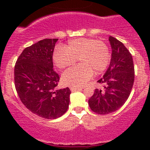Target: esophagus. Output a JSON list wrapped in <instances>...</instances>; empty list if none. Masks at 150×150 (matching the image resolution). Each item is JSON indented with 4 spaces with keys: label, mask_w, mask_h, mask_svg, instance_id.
Returning <instances> with one entry per match:
<instances>
[{
    "label": "esophagus",
    "mask_w": 150,
    "mask_h": 150,
    "mask_svg": "<svg viewBox=\"0 0 150 150\" xmlns=\"http://www.w3.org/2000/svg\"><path fill=\"white\" fill-rule=\"evenodd\" d=\"M82 89V88H78V87H70V91L72 92L74 91H80Z\"/></svg>",
    "instance_id": "1"
}]
</instances>
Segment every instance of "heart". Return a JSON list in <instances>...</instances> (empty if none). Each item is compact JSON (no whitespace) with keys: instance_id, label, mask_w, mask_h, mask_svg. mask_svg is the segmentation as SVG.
I'll use <instances>...</instances> for the list:
<instances>
[{"instance_id":"obj_1","label":"heart","mask_w":150,"mask_h":150,"mask_svg":"<svg viewBox=\"0 0 150 150\" xmlns=\"http://www.w3.org/2000/svg\"><path fill=\"white\" fill-rule=\"evenodd\" d=\"M78 58L81 64L62 75L63 83L71 87L84 86L92 78L93 71L95 73L104 71L110 63V51L102 40L81 38L69 41L65 47H56L53 54L54 63L59 69L72 66Z\"/></svg>"}]
</instances>
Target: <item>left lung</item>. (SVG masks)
<instances>
[{
	"label": "left lung",
	"mask_w": 150,
	"mask_h": 150,
	"mask_svg": "<svg viewBox=\"0 0 150 150\" xmlns=\"http://www.w3.org/2000/svg\"><path fill=\"white\" fill-rule=\"evenodd\" d=\"M112 58L105 74L97 81L102 89H95L89 99L91 110L99 115L113 112L121 107L131 93L134 81V66L131 53L120 40L110 36Z\"/></svg>",
	"instance_id": "1"
}]
</instances>
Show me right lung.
<instances>
[{
  "label": "right lung",
  "instance_id": "right-lung-1",
  "mask_svg": "<svg viewBox=\"0 0 150 150\" xmlns=\"http://www.w3.org/2000/svg\"><path fill=\"white\" fill-rule=\"evenodd\" d=\"M58 39H43L27 47L16 62L14 84L21 102L30 111L56 119L69 107V88L57 89L59 76L53 69V52Z\"/></svg>",
  "mask_w": 150,
  "mask_h": 150
}]
</instances>
